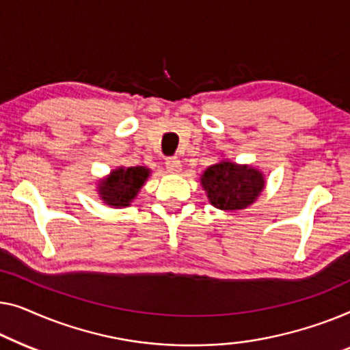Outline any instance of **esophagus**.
<instances>
[{
	"mask_svg": "<svg viewBox=\"0 0 350 350\" xmlns=\"http://www.w3.org/2000/svg\"><path fill=\"white\" fill-rule=\"evenodd\" d=\"M166 165V170H168V173H179L180 171V160L177 159V157H168L165 161Z\"/></svg>",
	"mask_w": 350,
	"mask_h": 350,
	"instance_id": "34e87169",
	"label": "esophagus"
}]
</instances>
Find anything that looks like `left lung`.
I'll use <instances>...</instances> for the list:
<instances>
[{
  "label": "left lung",
  "mask_w": 350,
  "mask_h": 350,
  "mask_svg": "<svg viewBox=\"0 0 350 350\" xmlns=\"http://www.w3.org/2000/svg\"><path fill=\"white\" fill-rule=\"evenodd\" d=\"M201 184L215 208L236 211L247 208L257 200L265 180L262 173L252 166L220 161L204 171Z\"/></svg>",
  "instance_id": "obj_1"
}]
</instances>
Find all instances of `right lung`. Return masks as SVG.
Segmentation results:
<instances>
[{
    "instance_id": "add662e5",
    "label": "right lung",
    "mask_w": 350,
    "mask_h": 350,
    "mask_svg": "<svg viewBox=\"0 0 350 350\" xmlns=\"http://www.w3.org/2000/svg\"><path fill=\"white\" fill-rule=\"evenodd\" d=\"M149 176V170L142 166L119 168L100 184V195L109 206H128Z\"/></svg>"
}]
</instances>
